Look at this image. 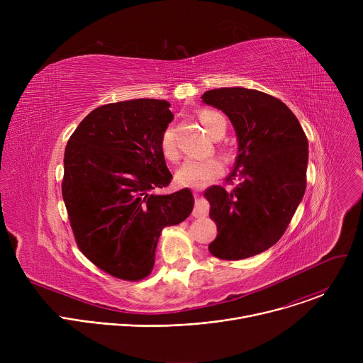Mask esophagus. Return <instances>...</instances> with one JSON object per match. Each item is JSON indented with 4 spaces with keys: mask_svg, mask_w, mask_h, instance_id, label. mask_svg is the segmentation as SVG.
<instances>
[{
    "mask_svg": "<svg viewBox=\"0 0 363 363\" xmlns=\"http://www.w3.org/2000/svg\"><path fill=\"white\" fill-rule=\"evenodd\" d=\"M210 213V203L206 202L202 196H196V201H195V206H194V211H192V216L196 217V218H202V217H206Z\"/></svg>",
    "mask_w": 363,
    "mask_h": 363,
    "instance_id": "esophagus-1",
    "label": "esophagus"
}]
</instances>
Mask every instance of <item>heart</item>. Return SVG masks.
Instances as JSON below:
<instances>
[{"mask_svg":"<svg viewBox=\"0 0 363 363\" xmlns=\"http://www.w3.org/2000/svg\"><path fill=\"white\" fill-rule=\"evenodd\" d=\"M199 121L211 138L224 135L225 121L220 113L213 112V111H202L199 113ZM160 147H161L162 155L168 161L178 160L179 153H178V147L175 143L174 129L171 126H167L165 130L162 132V136L160 140ZM223 172H224V165L217 158H203V160L188 158L177 169L175 178L179 185L191 186V188H202L205 185L211 184L217 178H220L223 175Z\"/></svg>","mask_w":363,"mask_h":363,"instance_id":"b5f03b06","label":"heart"}]
</instances>
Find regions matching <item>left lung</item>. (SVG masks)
Wrapping results in <instances>:
<instances>
[{
    "mask_svg": "<svg viewBox=\"0 0 363 363\" xmlns=\"http://www.w3.org/2000/svg\"><path fill=\"white\" fill-rule=\"evenodd\" d=\"M234 126L238 153L227 182L203 192L218 234L208 245L223 260L260 254L284 234L306 191L307 138L284 103L267 93L221 87L201 96Z\"/></svg>",
    "mask_w": 363,
    "mask_h": 363,
    "instance_id": "obj_1",
    "label": "left lung"
}]
</instances>
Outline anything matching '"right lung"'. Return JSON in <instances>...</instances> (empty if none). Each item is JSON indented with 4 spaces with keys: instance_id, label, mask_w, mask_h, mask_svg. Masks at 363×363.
I'll return each instance as SVG.
<instances>
[{
    "instance_id": "obj_1",
    "label": "right lung",
    "mask_w": 363,
    "mask_h": 363,
    "mask_svg": "<svg viewBox=\"0 0 363 363\" xmlns=\"http://www.w3.org/2000/svg\"><path fill=\"white\" fill-rule=\"evenodd\" d=\"M171 103L133 99L91 111L65 150L63 199L80 251L122 280L145 279L162 228L186 220L191 189L158 194L172 179L160 140Z\"/></svg>"
}]
</instances>
